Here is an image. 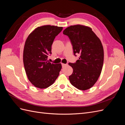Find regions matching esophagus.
Segmentation results:
<instances>
[{
    "label": "esophagus",
    "instance_id": "34e87169",
    "mask_svg": "<svg viewBox=\"0 0 125 125\" xmlns=\"http://www.w3.org/2000/svg\"><path fill=\"white\" fill-rule=\"evenodd\" d=\"M62 67H65V66L67 65V64L62 63Z\"/></svg>",
    "mask_w": 125,
    "mask_h": 125
}]
</instances>
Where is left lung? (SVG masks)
<instances>
[{"label": "left lung", "instance_id": "left-lung-1", "mask_svg": "<svg viewBox=\"0 0 125 125\" xmlns=\"http://www.w3.org/2000/svg\"><path fill=\"white\" fill-rule=\"evenodd\" d=\"M69 37L74 55H80L74 63H69L73 73L69 77L71 84L81 90L90 89L97 81L104 62V50L101 41L92 29L77 24L63 31Z\"/></svg>", "mask_w": 125, "mask_h": 125}]
</instances>
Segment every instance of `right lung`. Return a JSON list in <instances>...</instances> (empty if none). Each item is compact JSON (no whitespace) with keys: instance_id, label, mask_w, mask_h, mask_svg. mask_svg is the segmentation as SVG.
Masks as SVG:
<instances>
[{"instance_id":"add662e5","label":"right lung","mask_w":125,"mask_h":125,"mask_svg":"<svg viewBox=\"0 0 125 125\" xmlns=\"http://www.w3.org/2000/svg\"><path fill=\"white\" fill-rule=\"evenodd\" d=\"M62 27L46 25L35 29L26 39L23 60L29 80L36 88H47L57 78L62 68L61 63L48 62L52 45Z\"/></svg>"}]
</instances>
